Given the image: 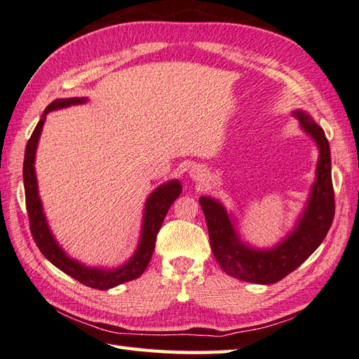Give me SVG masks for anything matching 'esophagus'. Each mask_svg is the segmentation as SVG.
Wrapping results in <instances>:
<instances>
[{"instance_id":"34e87169","label":"esophagus","mask_w":359,"mask_h":359,"mask_svg":"<svg viewBox=\"0 0 359 359\" xmlns=\"http://www.w3.org/2000/svg\"><path fill=\"white\" fill-rule=\"evenodd\" d=\"M192 177H194L195 180H198V178H203V177H204V172H203L201 169H196V167H195V169L192 170Z\"/></svg>"}]
</instances>
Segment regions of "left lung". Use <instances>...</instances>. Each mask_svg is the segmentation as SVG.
<instances>
[{
  "label": "left lung",
  "mask_w": 359,
  "mask_h": 359,
  "mask_svg": "<svg viewBox=\"0 0 359 359\" xmlns=\"http://www.w3.org/2000/svg\"><path fill=\"white\" fill-rule=\"evenodd\" d=\"M301 127L320 147L316 181L307 209L294 232L272 250H255L240 243L224 207L212 198H200L215 259L230 276L255 284H273L298 269L324 241L335 217L330 147L325 133L313 119L294 112Z\"/></svg>",
  "instance_id": "obj_1"
}]
</instances>
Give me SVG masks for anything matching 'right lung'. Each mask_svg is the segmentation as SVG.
<instances>
[{
	"label": "right lung",
	"instance_id": "obj_1",
	"mask_svg": "<svg viewBox=\"0 0 359 359\" xmlns=\"http://www.w3.org/2000/svg\"><path fill=\"white\" fill-rule=\"evenodd\" d=\"M86 98H67V100H57L50 102L46 107L44 115L49 114L50 110L67 107L70 104H79L84 102ZM44 124V116L41 118L32 132V137L27 141L26 154H24V164H22V178H24V192H26V209L29 215V224H30V233L34 236V241L41 250L44 257L49 259L55 267H58L62 272L75 278L76 281L87 285V287L98 289V290H107L116 287V285L137 280L138 276L147 269L150 259L155 250V241L156 235L161 229L165 213L169 212L170 205L177 200L181 194V184L178 181H169L167 184L158 187L155 192L149 196L146 203V212H144V221H142V233L141 241L137 253L133 258L127 262L126 266L119 267L116 270H100V269H90L79 264L78 261L70 259L67 255L61 250V247L53 240L49 227L44 218V213L41 209V201L38 198V189H36V178H35V150L38 144L39 133H41Z\"/></svg>",
	"mask_w": 359,
	"mask_h": 359
}]
</instances>
